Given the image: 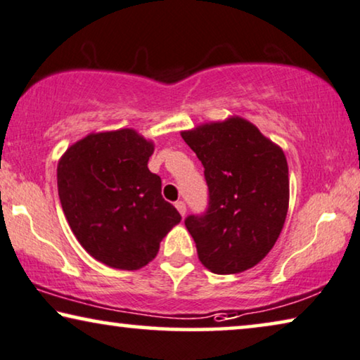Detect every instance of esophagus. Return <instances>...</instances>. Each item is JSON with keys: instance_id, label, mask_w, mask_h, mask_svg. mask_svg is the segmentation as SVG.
<instances>
[{"instance_id": "34e87169", "label": "esophagus", "mask_w": 360, "mask_h": 360, "mask_svg": "<svg viewBox=\"0 0 360 360\" xmlns=\"http://www.w3.org/2000/svg\"><path fill=\"white\" fill-rule=\"evenodd\" d=\"M174 205H176V208H178V212L181 213V217H184L186 212H187V207H186V203L182 202V200H179V202H176Z\"/></svg>"}]
</instances>
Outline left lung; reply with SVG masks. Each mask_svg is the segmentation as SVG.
Wrapping results in <instances>:
<instances>
[{
  "mask_svg": "<svg viewBox=\"0 0 360 360\" xmlns=\"http://www.w3.org/2000/svg\"><path fill=\"white\" fill-rule=\"evenodd\" d=\"M181 136L202 162L208 186L205 213L184 221L198 260L217 275L249 270L275 245L288 214L283 150L238 116Z\"/></svg>",
  "mask_w": 360,
  "mask_h": 360,
  "instance_id": "obj_1",
  "label": "left lung"
}]
</instances>
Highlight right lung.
Segmentation results:
<instances>
[{
	"instance_id": "right-lung-1",
	"label": "right lung",
	"mask_w": 360,
	"mask_h": 360,
	"mask_svg": "<svg viewBox=\"0 0 360 360\" xmlns=\"http://www.w3.org/2000/svg\"><path fill=\"white\" fill-rule=\"evenodd\" d=\"M153 143L134 129L89 134L58 163V194L80 245L101 264L139 270L181 221L150 173Z\"/></svg>"
}]
</instances>
